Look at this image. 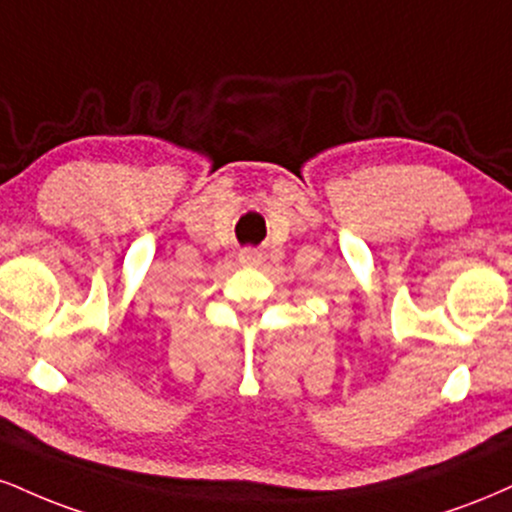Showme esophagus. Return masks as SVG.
<instances>
[{
  "label": "esophagus",
  "instance_id": "34e87169",
  "mask_svg": "<svg viewBox=\"0 0 512 512\" xmlns=\"http://www.w3.org/2000/svg\"><path fill=\"white\" fill-rule=\"evenodd\" d=\"M238 264H240V267H260V264H262V252L255 250V248L240 250Z\"/></svg>",
  "mask_w": 512,
  "mask_h": 512
}]
</instances>
